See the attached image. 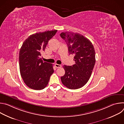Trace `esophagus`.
I'll use <instances>...</instances> for the list:
<instances>
[{"label":"esophagus","mask_w":124,"mask_h":124,"mask_svg":"<svg viewBox=\"0 0 124 124\" xmlns=\"http://www.w3.org/2000/svg\"><path fill=\"white\" fill-rule=\"evenodd\" d=\"M55 67H56V68H57L62 67V66H61V65H59V64H55Z\"/></svg>","instance_id":"obj_1"}]
</instances>
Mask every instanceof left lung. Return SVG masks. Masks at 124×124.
I'll return each mask as SVG.
<instances>
[{
  "instance_id": "1",
  "label": "left lung",
  "mask_w": 124,
  "mask_h": 124,
  "mask_svg": "<svg viewBox=\"0 0 124 124\" xmlns=\"http://www.w3.org/2000/svg\"><path fill=\"white\" fill-rule=\"evenodd\" d=\"M66 43L69 54L74 55L75 64L64 65L65 74L61 77L64 85L70 89H77L89 80L95 64V51L91 41L82 35L66 31L60 34Z\"/></svg>"
}]
</instances>
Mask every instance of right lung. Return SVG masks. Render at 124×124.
Instances as JSON below:
<instances>
[{
  "label": "right lung",
  "mask_w": 124,
  "mask_h": 124,
  "mask_svg": "<svg viewBox=\"0 0 124 124\" xmlns=\"http://www.w3.org/2000/svg\"><path fill=\"white\" fill-rule=\"evenodd\" d=\"M57 31V30L46 31L31 35L24 41L20 49L21 75L25 84L32 89H43L54 72L53 65L44 62L41 56L48 41Z\"/></svg>",
  "instance_id": "obj_1"
}]
</instances>
